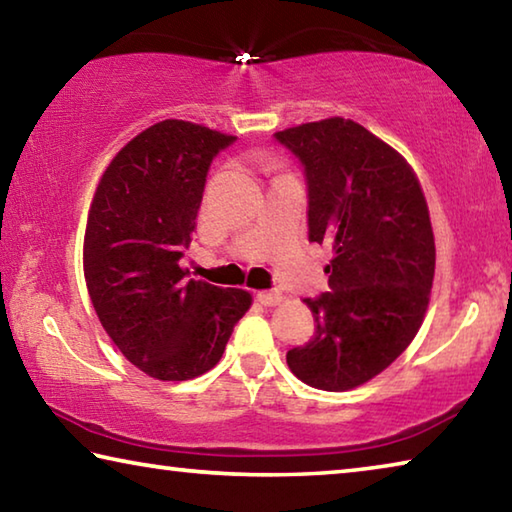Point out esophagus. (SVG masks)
Wrapping results in <instances>:
<instances>
[{"label": "esophagus", "instance_id": "esophagus-1", "mask_svg": "<svg viewBox=\"0 0 512 512\" xmlns=\"http://www.w3.org/2000/svg\"><path fill=\"white\" fill-rule=\"evenodd\" d=\"M257 300L266 307H275V305H280V302H282V293L280 291H259Z\"/></svg>", "mask_w": 512, "mask_h": 512}]
</instances>
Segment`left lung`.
Instances as JSON below:
<instances>
[{
	"instance_id": "left-lung-1",
	"label": "left lung",
	"mask_w": 512,
	"mask_h": 512,
	"mask_svg": "<svg viewBox=\"0 0 512 512\" xmlns=\"http://www.w3.org/2000/svg\"><path fill=\"white\" fill-rule=\"evenodd\" d=\"M275 140L305 167L309 241L332 248L329 291L305 300L314 339L287 363L320 391H350L391 366L422 325L436 271L429 207L411 164L357 121H309Z\"/></svg>"
}]
</instances>
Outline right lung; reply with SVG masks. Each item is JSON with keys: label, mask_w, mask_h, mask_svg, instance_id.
Wrapping results in <instances>:
<instances>
[{"label": "right lung", "mask_w": 512, "mask_h": 512, "mask_svg": "<svg viewBox=\"0 0 512 512\" xmlns=\"http://www.w3.org/2000/svg\"><path fill=\"white\" fill-rule=\"evenodd\" d=\"M235 140L192 121H158L112 158L94 192L83 239L90 300L119 352L153 379L212 370L253 302L180 266L207 169Z\"/></svg>", "instance_id": "obj_1"}]
</instances>
